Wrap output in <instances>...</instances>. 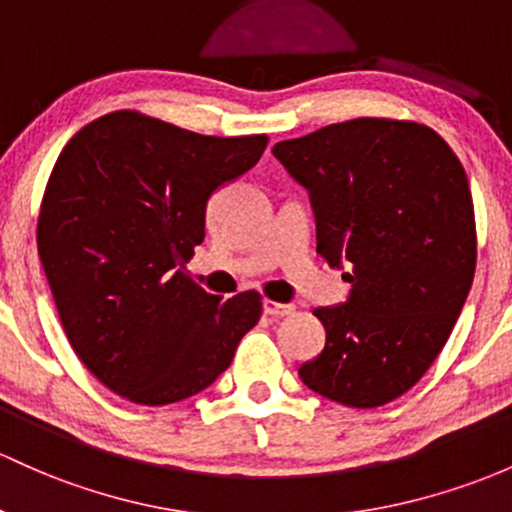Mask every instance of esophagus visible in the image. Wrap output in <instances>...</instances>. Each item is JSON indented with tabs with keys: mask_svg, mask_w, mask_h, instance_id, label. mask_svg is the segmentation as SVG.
Here are the masks:
<instances>
[{
	"mask_svg": "<svg viewBox=\"0 0 512 512\" xmlns=\"http://www.w3.org/2000/svg\"><path fill=\"white\" fill-rule=\"evenodd\" d=\"M263 312L271 317H290L295 312L293 305H283V302H273V300H263Z\"/></svg>",
	"mask_w": 512,
	"mask_h": 512,
	"instance_id": "1",
	"label": "esophagus"
}]
</instances>
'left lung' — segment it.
Returning a JSON list of instances; mask_svg holds the SVG:
<instances>
[{
	"mask_svg": "<svg viewBox=\"0 0 512 512\" xmlns=\"http://www.w3.org/2000/svg\"><path fill=\"white\" fill-rule=\"evenodd\" d=\"M273 156L310 192L317 254L349 300L317 307L327 342L307 388L378 408L415 386L452 334L476 271L464 166L430 126L361 117L280 141Z\"/></svg>",
	"mask_w": 512,
	"mask_h": 512,
	"instance_id": "8db88e82",
	"label": "left lung"
}]
</instances>
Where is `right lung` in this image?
I'll use <instances>...</instances> for the list:
<instances>
[{
    "instance_id": "right-lung-1",
    "label": "right lung",
    "mask_w": 512,
    "mask_h": 512,
    "mask_svg": "<svg viewBox=\"0 0 512 512\" xmlns=\"http://www.w3.org/2000/svg\"><path fill=\"white\" fill-rule=\"evenodd\" d=\"M256 136H202L141 112L104 114L60 151L38 256L78 359L109 390L168 405L217 381L261 317L256 290L222 300L185 263L212 192L254 168Z\"/></svg>"
}]
</instances>
